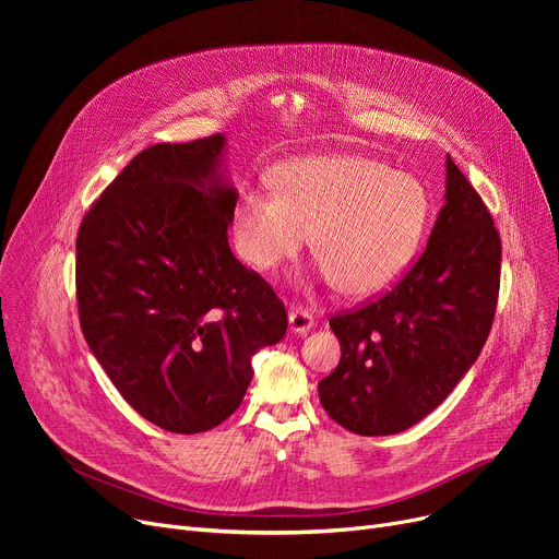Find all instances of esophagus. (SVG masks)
Listing matches in <instances>:
<instances>
[{"instance_id":"1","label":"esophagus","mask_w":559,"mask_h":559,"mask_svg":"<svg viewBox=\"0 0 559 559\" xmlns=\"http://www.w3.org/2000/svg\"><path fill=\"white\" fill-rule=\"evenodd\" d=\"M287 319H289V329H292V333H297V335H304V333H308V331L314 326V317H312V312H310L308 308H301V306L289 308Z\"/></svg>"}]
</instances>
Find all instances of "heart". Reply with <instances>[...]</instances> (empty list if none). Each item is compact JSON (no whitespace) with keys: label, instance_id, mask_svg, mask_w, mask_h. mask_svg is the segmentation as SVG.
<instances>
[{"label":"heart","instance_id":"obj_1","mask_svg":"<svg viewBox=\"0 0 559 559\" xmlns=\"http://www.w3.org/2000/svg\"><path fill=\"white\" fill-rule=\"evenodd\" d=\"M272 183L274 192L247 190L230 209L235 249L258 272L295 260L314 235V253L344 295L373 297L407 270L428 228V188L376 158L289 160Z\"/></svg>","mask_w":559,"mask_h":559}]
</instances>
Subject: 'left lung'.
<instances>
[{
	"mask_svg": "<svg viewBox=\"0 0 559 559\" xmlns=\"http://www.w3.org/2000/svg\"><path fill=\"white\" fill-rule=\"evenodd\" d=\"M501 287V235L447 156V203L426 251L383 297L331 317L342 358L319 401L342 428L394 435L442 403L485 346Z\"/></svg>",
	"mask_w": 559,
	"mask_h": 559,
	"instance_id": "left-lung-1",
	"label": "left lung"
}]
</instances>
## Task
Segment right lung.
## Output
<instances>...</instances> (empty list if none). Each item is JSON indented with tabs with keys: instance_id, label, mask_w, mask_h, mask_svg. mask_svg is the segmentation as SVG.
Masks as SVG:
<instances>
[{
	"instance_id": "right-lung-1",
	"label": "right lung",
	"mask_w": 559,
	"mask_h": 559,
	"mask_svg": "<svg viewBox=\"0 0 559 559\" xmlns=\"http://www.w3.org/2000/svg\"><path fill=\"white\" fill-rule=\"evenodd\" d=\"M222 152L219 133L140 152L76 235L87 346L135 413L179 435L228 419L251 356L287 331L272 285L230 253L238 192L222 183Z\"/></svg>"
}]
</instances>
